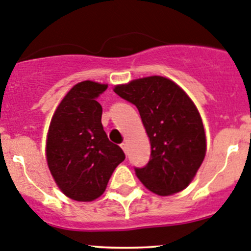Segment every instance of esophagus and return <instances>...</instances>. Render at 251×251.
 <instances>
[{
	"mask_svg": "<svg viewBox=\"0 0 251 251\" xmlns=\"http://www.w3.org/2000/svg\"><path fill=\"white\" fill-rule=\"evenodd\" d=\"M121 148H122V149H123V151H124V152H127V150H128V145H127V143H122V144H121Z\"/></svg>",
	"mask_w": 251,
	"mask_h": 251,
	"instance_id": "esophagus-1",
	"label": "esophagus"
}]
</instances>
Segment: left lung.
Segmentation results:
<instances>
[{"mask_svg": "<svg viewBox=\"0 0 251 251\" xmlns=\"http://www.w3.org/2000/svg\"><path fill=\"white\" fill-rule=\"evenodd\" d=\"M134 104L151 145L149 163L134 168L151 192L169 196L186 188L206 155V134L195 103L175 82L163 76L138 78L114 87Z\"/></svg>", "mask_w": 251, "mask_h": 251, "instance_id": "8db88e82", "label": "left lung"}]
</instances>
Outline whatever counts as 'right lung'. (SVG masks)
<instances>
[{"label":"right lung","instance_id":"1","mask_svg":"<svg viewBox=\"0 0 251 251\" xmlns=\"http://www.w3.org/2000/svg\"><path fill=\"white\" fill-rule=\"evenodd\" d=\"M107 85L82 81L56 108L47 139V161L64 195L75 201H94L104 192L114 169L126 159L109 142L97 102Z\"/></svg>","mask_w":251,"mask_h":251}]
</instances>
